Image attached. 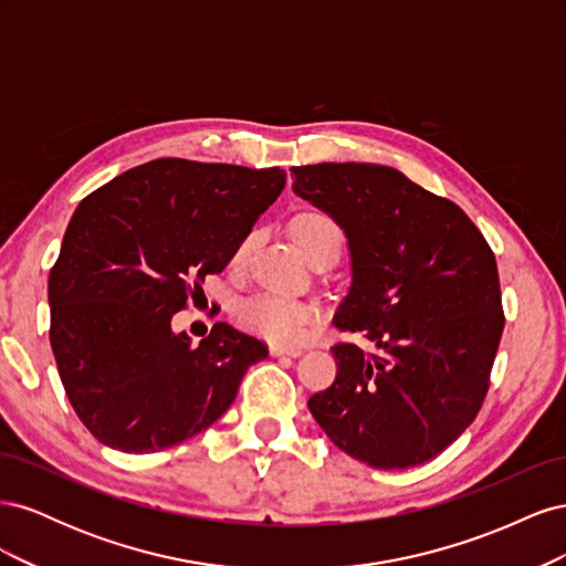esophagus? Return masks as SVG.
Returning <instances> with one entry per match:
<instances>
[{"mask_svg": "<svg viewBox=\"0 0 566 566\" xmlns=\"http://www.w3.org/2000/svg\"><path fill=\"white\" fill-rule=\"evenodd\" d=\"M269 352H271V356H293V358H297L302 354V349H297V347H281V345H271Z\"/></svg>", "mask_w": 566, "mask_h": 566, "instance_id": "1", "label": "esophagus"}]
</instances>
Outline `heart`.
Here are the masks:
<instances>
[{
  "instance_id": "obj_1",
  "label": "heart",
  "mask_w": 566,
  "mask_h": 566,
  "mask_svg": "<svg viewBox=\"0 0 566 566\" xmlns=\"http://www.w3.org/2000/svg\"><path fill=\"white\" fill-rule=\"evenodd\" d=\"M290 233H293L300 250L310 256V262L323 252H333L337 256L342 243H345V233H342L337 219L323 210L297 212L290 219ZM250 243L252 235L238 243L231 254L233 266L243 264ZM235 314L245 331L273 342V345L295 347L310 337L321 310L312 300H297L279 293H256L238 304Z\"/></svg>"
}]
</instances>
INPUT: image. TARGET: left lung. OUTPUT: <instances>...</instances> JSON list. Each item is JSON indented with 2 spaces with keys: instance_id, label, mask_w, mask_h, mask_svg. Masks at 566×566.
I'll return each instance as SVG.
<instances>
[{
  "instance_id": "1",
  "label": "left lung",
  "mask_w": 566,
  "mask_h": 566,
  "mask_svg": "<svg viewBox=\"0 0 566 566\" xmlns=\"http://www.w3.org/2000/svg\"><path fill=\"white\" fill-rule=\"evenodd\" d=\"M293 191L337 219L352 252L335 382L310 410L347 455L375 470L437 458L468 430L489 391L503 335L493 250L455 202L368 163L293 167Z\"/></svg>"
}]
</instances>
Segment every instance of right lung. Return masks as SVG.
Listing matches in <instances>:
<instances>
[{"label": "right lung", "instance_id": "obj_1", "mask_svg": "<svg viewBox=\"0 0 566 566\" xmlns=\"http://www.w3.org/2000/svg\"><path fill=\"white\" fill-rule=\"evenodd\" d=\"M285 186L281 167L160 158L84 198L49 271V339L67 401L111 449L156 453L208 430L264 342L214 323L172 333Z\"/></svg>", "mask_w": 566, "mask_h": 566}]
</instances>
